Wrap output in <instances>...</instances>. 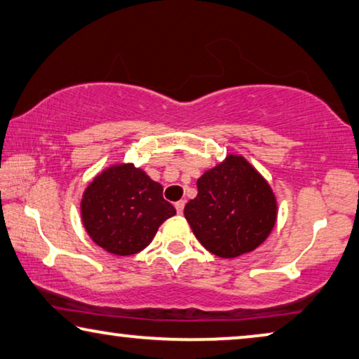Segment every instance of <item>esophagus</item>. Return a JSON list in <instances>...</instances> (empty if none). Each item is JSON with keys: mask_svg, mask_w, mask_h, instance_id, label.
I'll list each match as a JSON object with an SVG mask.
<instances>
[{"mask_svg": "<svg viewBox=\"0 0 359 359\" xmlns=\"http://www.w3.org/2000/svg\"><path fill=\"white\" fill-rule=\"evenodd\" d=\"M184 208H185V201L184 200H180V201L175 203V210H177L179 214L184 212Z\"/></svg>", "mask_w": 359, "mask_h": 359, "instance_id": "obj_1", "label": "esophagus"}]
</instances>
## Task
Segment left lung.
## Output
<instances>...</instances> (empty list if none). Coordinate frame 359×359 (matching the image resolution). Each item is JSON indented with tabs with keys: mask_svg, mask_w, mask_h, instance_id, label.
I'll return each mask as SVG.
<instances>
[{
	"mask_svg": "<svg viewBox=\"0 0 359 359\" xmlns=\"http://www.w3.org/2000/svg\"><path fill=\"white\" fill-rule=\"evenodd\" d=\"M185 219L203 247L221 258L258 248L271 233L277 203L267 182L242 156H227L196 182Z\"/></svg>",
	"mask_w": 359,
	"mask_h": 359,
	"instance_id": "obj_1",
	"label": "left lung"
}]
</instances>
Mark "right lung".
<instances>
[{"mask_svg":"<svg viewBox=\"0 0 359 359\" xmlns=\"http://www.w3.org/2000/svg\"><path fill=\"white\" fill-rule=\"evenodd\" d=\"M175 214L163 198V187L133 164L106 169L87 187L82 221L96 245L128 256L147 248L158 227Z\"/></svg>","mask_w":359,"mask_h":359,"instance_id":"1","label":"right lung"}]
</instances>
